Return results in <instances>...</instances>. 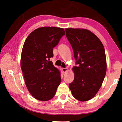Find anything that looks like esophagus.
<instances>
[{"label":"esophagus","instance_id":"esophagus-1","mask_svg":"<svg viewBox=\"0 0 122 122\" xmlns=\"http://www.w3.org/2000/svg\"><path fill=\"white\" fill-rule=\"evenodd\" d=\"M68 69L67 68H62V71L63 73H66V72L67 71H68Z\"/></svg>","mask_w":122,"mask_h":122}]
</instances>
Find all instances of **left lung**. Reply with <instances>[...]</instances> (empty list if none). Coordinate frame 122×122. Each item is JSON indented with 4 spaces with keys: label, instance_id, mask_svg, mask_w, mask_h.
<instances>
[{
    "label": "left lung",
    "instance_id": "1",
    "mask_svg": "<svg viewBox=\"0 0 122 122\" xmlns=\"http://www.w3.org/2000/svg\"><path fill=\"white\" fill-rule=\"evenodd\" d=\"M66 36L74 51L78 67L72 68L74 79L69 84L76 100L92 99L102 86L107 72L104 46L95 34L83 28H66Z\"/></svg>",
    "mask_w": 122,
    "mask_h": 122
}]
</instances>
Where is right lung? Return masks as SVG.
Here are the masks:
<instances>
[{
	"mask_svg": "<svg viewBox=\"0 0 122 122\" xmlns=\"http://www.w3.org/2000/svg\"><path fill=\"white\" fill-rule=\"evenodd\" d=\"M65 31L62 28L42 27L33 30L22 47L20 66L28 92L36 100H51L61 83V72L49 61L53 49Z\"/></svg>",
	"mask_w": 122,
	"mask_h": 122,
	"instance_id": "add662e5",
	"label": "right lung"
}]
</instances>
